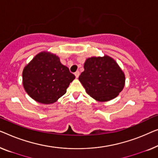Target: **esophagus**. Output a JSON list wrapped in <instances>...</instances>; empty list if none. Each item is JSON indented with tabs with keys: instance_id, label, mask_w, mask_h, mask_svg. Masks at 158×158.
<instances>
[{
	"instance_id": "34e87169",
	"label": "esophagus",
	"mask_w": 158,
	"mask_h": 158,
	"mask_svg": "<svg viewBox=\"0 0 158 158\" xmlns=\"http://www.w3.org/2000/svg\"><path fill=\"white\" fill-rule=\"evenodd\" d=\"M74 74L75 75V77H76V78H77V77H78L79 75H80V72L79 71H76Z\"/></svg>"
}]
</instances>
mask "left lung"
<instances>
[{
	"label": "left lung",
	"instance_id": "1",
	"mask_svg": "<svg viewBox=\"0 0 158 158\" xmlns=\"http://www.w3.org/2000/svg\"><path fill=\"white\" fill-rule=\"evenodd\" d=\"M86 93L100 102L117 97L125 85V74L110 57H92L86 60L78 77Z\"/></svg>",
	"mask_w": 158,
	"mask_h": 158
}]
</instances>
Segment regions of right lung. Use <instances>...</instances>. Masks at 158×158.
<instances>
[{
    "mask_svg": "<svg viewBox=\"0 0 158 158\" xmlns=\"http://www.w3.org/2000/svg\"><path fill=\"white\" fill-rule=\"evenodd\" d=\"M75 78L60 58L49 52L36 55L23 71L25 90L33 100L43 104L56 102Z\"/></svg>",
    "mask_w": 158,
    "mask_h": 158,
    "instance_id": "add662e5",
    "label": "right lung"
}]
</instances>
